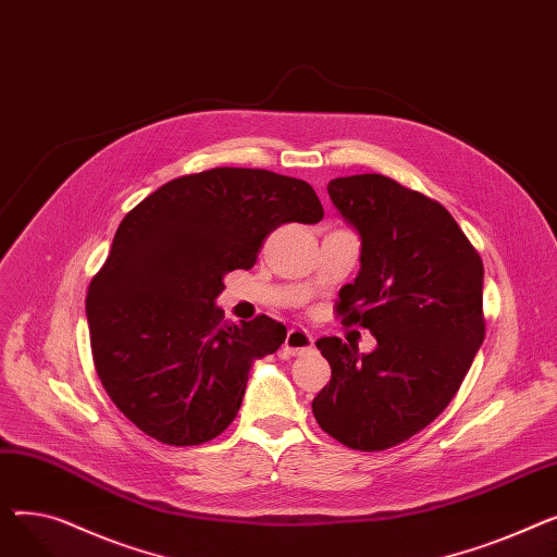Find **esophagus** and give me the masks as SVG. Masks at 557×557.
I'll return each mask as SVG.
<instances>
[{
    "mask_svg": "<svg viewBox=\"0 0 557 557\" xmlns=\"http://www.w3.org/2000/svg\"><path fill=\"white\" fill-rule=\"evenodd\" d=\"M313 345V338L307 330H300V327H290L286 338H284V349L288 355H305L307 349H311Z\"/></svg>",
    "mask_w": 557,
    "mask_h": 557,
    "instance_id": "obj_1",
    "label": "esophagus"
}]
</instances>
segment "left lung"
I'll use <instances>...</instances> for the list:
<instances>
[{
	"label": "left lung",
	"instance_id": "left-lung-1",
	"mask_svg": "<svg viewBox=\"0 0 557 557\" xmlns=\"http://www.w3.org/2000/svg\"><path fill=\"white\" fill-rule=\"evenodd\" d=\"M361 237V271L338 294L343 323L376 338L370 355L318 338L332 379L313 418L345 447L382 451L420 433L458 393L485 338L483 261L437 200L382 173L327 185Z\"/></svg>",
	"mask_w": 557,
	"mask_h": 557
}]
</instances>
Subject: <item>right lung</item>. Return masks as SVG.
<instances>
[{"instance_id": "right-lung-1", "label": "right lung", "mask_w": 557, "mask_h": 557, "mask_svg": "<svg viewBox=\"0 0 557 557\" xmlns=\"http://www.w3.org/2000/svg\"><path fill=\"white\" fill-rule=\"evenodd\" d=\"M323 216L309 183L237 166L175 178L124 216L85 313L101 384L137 429L189 447L230 426L252 363L277 352L286 327L225 323L223 277L252 269L282 223Z\"/></svg>"}]
</instances>
